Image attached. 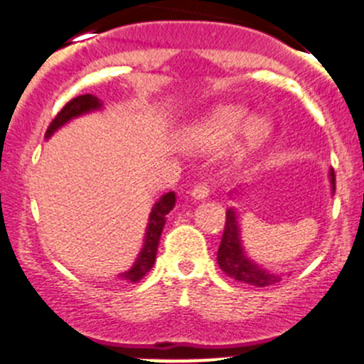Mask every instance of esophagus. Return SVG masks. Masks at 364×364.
Masks as SVG:
<instances>
[{
    "instance_id": "esophagus-1",
    "label": "esophagus",
    "mask_w": 364,
    "mask_h": 364,
    "mask_svg": "<svg viewBox=\"0 0 364 364\" xmlns=\"http://www.w3.org/2000/svg\"><path fill=\"white\" fill-rule=\"evenodd\" d=\"M208 196H209V186L205 185V183H199V185L193 186V190H192L193 199L200 200V199H205Z\"/></svg>"
}]
</instances>
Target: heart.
Returning a JSON list of instances; mask_svg holds the SVG:
<instances>
[{"mask_svg": "<svg viewBox=\"0 0 364 364\" xmlns=\"http://www.w3.org/2000/svg\"><path fill=\"white\" fill-rule=\"evenodd\" d=\"M241 132V151H253L269 139L273 127L262 116H252L241 105H222L186 132V141L196 148H222Z\"/></svg>", "mask_w": 364, "mask_h": 364, "instance_id": "1", "label": "heart"}]
</instances>
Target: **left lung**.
I'll list each match as a JSON object with an SVG mask.
<instances>
[{
	"label": "left lung",
	"instance_id": "left-lung-1",
	"mask_svg": "<svg viewBox=\"0 0 364 364\" xmlns=\"http://www.w3.org/2000/svg\"><path fill=\"white\" fill-rule=\"evenodd\" d=\"M329 181H331V192L335 193L336 183H335V171H329ZM218 266L227 277L234 278L243 284L255 285V287H267L277 282H280V277L274 273H269L264 267L257 266L252 259H248L247 253L241 245V234H240V223H237L236 211L232 208L227 209L225 218V230H223L222 243L218 248Z\"/></svg>",
	"mask_w": 364,
	"mask_h": 364
}]
</instances>
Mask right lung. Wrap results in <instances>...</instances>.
<instances>
[{
    "instance_id": "1",
    "label": "right lung",
    "mask_w": 364,
    "mask_h": 364,
    "mask_svg": "<svg viewBox=\"0 0 364 364\" xmlns=\"http://www.w3.org/2000/svg\"><path fill=\"white\" fill-rule=\"evenodd\" d=\"M98 109H102V100L98 97H95V95H80V97L73 98V100H70L68 104L58 112V116L54 117L53 123L49 124V128H47L46 132V139H49L58 128L67 124L70 119H73V117H79L82 116V114H87L91 111H98ZM174 204H176V193L168 192L165 193V196H161L155 203V205H153L151 213H149V222H148V229H146L142 250L139 253L134 266L121 274L123 280L139 282L149 269H151L156 259V250H159L161 230H164V225H165V216L171 213V209L174 208Z\"/></svg>"
}]
</instances>
